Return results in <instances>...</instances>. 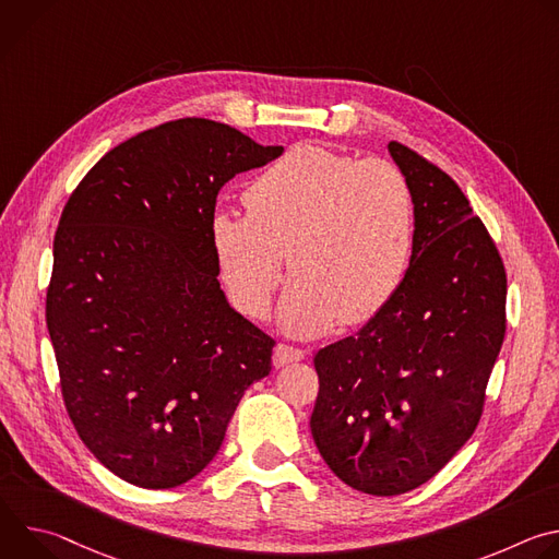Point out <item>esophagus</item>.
Wrapping results in <instances>:
<instances>
[{"label": "esophagus", "mask_w": 559, "mask_h": 559, "mask_svg": "<svg viewBox=\"0 0 559 559\" xmlns=\"http://www.w3.org/2000/svg\"><path fill=\"white\" fill-rule=\"evenodd\" d=\"M305 358V352L294 347V345H287V343H278L274 347V367H285V365H292V362H298Z\"/></svg>", "instance_id": "1"}]
</instances>
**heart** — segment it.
<instances>
[{
	"mask_svg": "<svg viewBox=\"0 0 559 559\" xmlns=\"http://www.w3.org/2000/svg\"><path fill=\"white\" fill-rule=\"evenodd\" d=\"M248 212L221 207L210 223L227 294L265 316L292 272L283 321L296 334L356 328L403 285L416 238L414 192L401 168L321 145H292L246 190Z\"/></svg>",
	"mask_w": 559,
	"mask_h": 559,
	"instance_id": "obj_1",
	"label": "heart"
}]
</instances>
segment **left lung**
I'll return each instance as SVG.
<instances>
[{
    "instance_id": "8db88e82",
    "label": "left lung",
    "mask_w": 559,
    "mask_h": 559,
    "mask_svg": "<svg viewBox=\"0 0 559 559\" xmlns=\"http://www.w3.org/2000/svg\"><path fill=\"white\" fill-rule=\"evenodd\" d=\"M416 205L407 276L378 316L313 358L311 436L345 485L401 496L429 483L483 418L507 332V270L457 183L391 141Z\"/></svg>"
}]
</instances>
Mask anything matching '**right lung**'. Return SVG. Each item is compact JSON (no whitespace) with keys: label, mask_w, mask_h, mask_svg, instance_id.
Wrapping results in <instances>:
<instances>
[{"label":"right lung","mask_w":559,"mask_h":559,"mask_svg":"<svg viewBox=\"0 0 559 559\" xmlns=\"http://www.w3.org/2000/svg\"><path fill=\"white\" fill-rule=\"evenodd\" d=\"M283 145L186 117L106 152L55 234L46 325L66 412L93 455L141 489H175L218 453L276 341L216 281L218 190Z\"/></svg>","instance_id":"right-lung-1"}]
</instances>
